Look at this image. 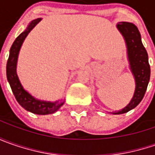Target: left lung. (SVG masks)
<instances>
[{
  "label": "left lung",
  "instance_id": "left-lung-1",
  "mask_svg": "<svg viewBox=\"0 0 155 155\" xmlns=\"http://www.w3.org/2000/svg\"><path fill=\"white\" fill-rule=\"evenodd\" d=\"M117 27L126 40L130 68L136 84L134 97L130 103L123 110L114 113L124 114L135 108L143 98L150 79V65L147 52L142 45L140 32L136 26L129 22H120Z\"/></svg>",
  "mask_w": 155,
  "mask_h": 155
}]
</instances>
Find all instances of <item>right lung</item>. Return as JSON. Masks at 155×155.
<instances>
[{"mask_svg": "<svg viewBox=\"0 0 155 155\" xmlns=\"http://www.w3.org/2000/svg\"><path fill=\"white\" fill-rule=\"evenodd\" d=\"M39 21L40 19H36L32 21L28 25L27 29L23 33H21L13 43L10 48L8 59L7 63V78L15 98L21 107H23L25 110L30 111L33 114L48 115V114H52L58 110L64 104V101L61 100L60 102L50 103V102L39 101L35 99L23 89L16 74V63H17V58L21 45L25 38L27 36V34L39 23Z\"/></svg>", "mask_w": 155, "mask_h": 155, "instance_id": "add662e5", "label": "right lung"}]
</instances>
